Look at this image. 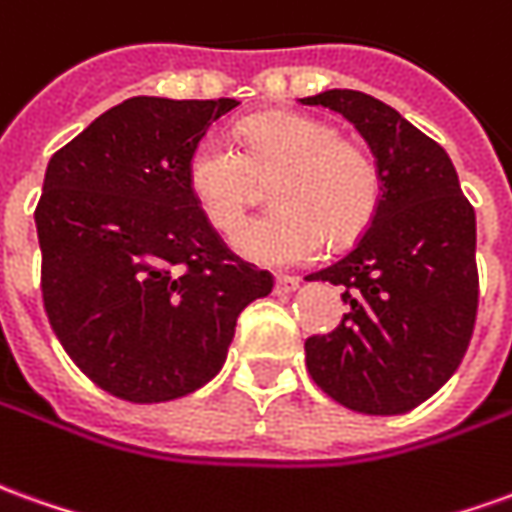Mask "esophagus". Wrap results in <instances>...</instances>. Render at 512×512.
Masks as SVG:
<instances>
[{"instance_id":"1","label":"esophagus","mask_w":512,"mask_h":512,"mask_svg":"<svg viewBox=\"0 0 512 512\" xmlns=\"http://www.w3.org/2000/svg\"><path fill=\"white\" fill-rule=\"evenodd\" d=\"M296 288H299V277H288V274H280V277L274 280V291L282 293V296H285V293H293Z\"/></svg>"}]
</instances>
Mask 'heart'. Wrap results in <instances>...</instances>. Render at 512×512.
<instances>
[{
    "instance_id": "1",
    "label": "heart",
    "mask_w": 512,
    "mask_h": 512,
    "mask_svg": "<svg viewBox=\"0 0 512 512\" xmlns=\"http://www.w3.org/2000/svg\"><path fill=\"white\" fill-rule=\"evenodd\" d=\"M235 149L221 135L199 138L185 163L188 194L219 232L244 219L257 196V180L271 182V210L241 224L230 244L260 266H299L324 241H355L377 216L382 171L360 144L338 138L327 121L271 113L241 121Z\"/></svg>"
}]
</instances>
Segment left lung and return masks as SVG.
I'll use <instances>...</instances> for the list:
<instances>
[{
  "label": "left lung",
  "instance_id": "obj_1",
  "mask_svg": "<svg viewBox=\"0 0 512 512\" xmlns=\"http://www.w3.org/2000/svg\"><path fill=\"white\" fill-rule=\"evenodd\" d=\"M341 113L382 171L377 216L357 246L307 282L343 285L330 335L305 341L307 371L349 410L399 416L460 366L477 318V219L449 155L374 96L332 88L299 99Z\"/></svg>",
  "mask_w": 512,
  "mask_h": 512
}]
</instances>
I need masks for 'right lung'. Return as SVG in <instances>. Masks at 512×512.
<instances>
[{
	"label": "right lung",
	"instance_id": "right-lung-1",
	"mask_svg": "<svg viewBox=\"0 0 512 512\" xmlns=\"http://www.w3.org/2000/svg\"><path fill=\"white\" fill-rule=\"evenodd\" d=\"M235 107L132 96L46 166L35 210L46 316L82 374L135 405L213 380L241 310L274 288L221 244L185 182L194 144Z\"/></svg>",
	"mask_w": 512,
	"mask_h": 512
}]
</instances>
